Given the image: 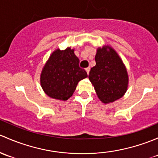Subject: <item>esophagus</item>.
<instances>
[{"label":"esophagus","mask_w":158,"mask_h":158,"mask_svg":"<svg viewBox=\"0 0 158 158\" xmlns=\"http://www.w3.org/2000/svg\"><path fill=\"white\" fill-rule=\"evenodd\" d=\"M85 70H86V71H87V74H88L89 72H90V68H87Z\"/></svg>","instance_id":"esophagus-1"}]
</instances>
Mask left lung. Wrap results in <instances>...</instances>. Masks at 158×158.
<instances>
[{
    "label": "left lung",
    "instance_id": "obj_1",
    "mask_svg": "<svg viewBox=\"0 0 158 158\" xmlns=\"http://www.w3.org/2000/svg\"><path fill=\"white\" fill-rule=\"evenodd\" d=\"M95 61L88 77L100 101L110 103L123 97L128 89V75L118 53L108 45L99 47Z\"/></svg>",
    "mask_w": 158,
    "mask_h": 158
}]
</instances>
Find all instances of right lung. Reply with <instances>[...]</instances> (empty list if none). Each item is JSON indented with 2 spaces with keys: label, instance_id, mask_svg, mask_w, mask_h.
Wrapping results in <instances>:
<instances>
[{
  "label": "right lung",
  "instance_id": "obj_1",
  "mask_svg": "<svg viewBox=\"0 0 158 158\" xmlns=\"http://www.w3.org/2000/svg\"><path fill=\"white\" fill-rule=\"evenodd\" d=\"M79 58L74 49H55L43 66L40 84L46 95L59 100H68L72 96L80 81L87 74L79 67Z\"/></svg>",
  "mask_w": 158,
  "mask_h": 158
}]
</instances>
